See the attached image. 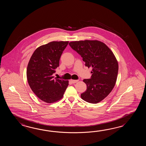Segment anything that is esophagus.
<instances>
[{
	"label": "esophagus",
	"instance_id": "1",
	"mask_svg": "<svg viewBox=\"0 0 146 146\" xmlns=\"http://www.w3.org/2000/svg\"><path fill=\"white\" fill-rule=\"evenodd\" d=\"M78 80H71V82H72V84H75V83H77Z\"/></svg>",
	"mask_w": 146,
	"mask_h": 146
}]
</instances>
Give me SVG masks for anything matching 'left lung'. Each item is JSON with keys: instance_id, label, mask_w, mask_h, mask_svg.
Here are the masks:
<instances>
[{"instance_id": "1", "label": "left lung", "mask_w": 146, "mask_h": 146, "mask_svg": "<svg viewBox=\"0 0 146 146\" xmlns=\"http://www.w3.org/2000/svg\"><path fill=\"white\" fill-rule=\"evenodd\" d=\"M70 46L82 57L85 65L92 67L90 79H84L87 90L81 98L96 104L105 99L115 86L118 71L117 60L106 44L98 40L73 41Z\"/></svg>"}]
</instances>
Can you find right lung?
Segmentation results:
<instances>
[{"mask_svg":"<svg viewBox=\"0 0 146 146\" xmlns=\"http://www.w3.org/2000/svg\"><path fill=\"white\" fill-rule=\"evenodd\" d=\"M68 41H53L37 48L30 58L27 70L28 84L34 94L44 102L61 99L68 81L54 78L59 59Z\"/></svg>","mask_w":146,"mask_h":146,"instance_id":"obj_1","label":"right lung"}]
</instances>
